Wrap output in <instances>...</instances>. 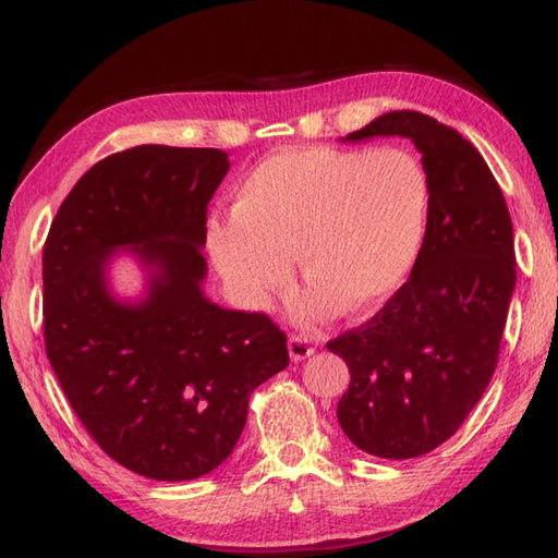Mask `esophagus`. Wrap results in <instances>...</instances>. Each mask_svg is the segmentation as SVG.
<instances>
[{"instance_id": "1", "label": "esophagus", "mask_w": 558, "mask_h": 558, "mask_svg": "<svg viewBox=\"0 0 558 558\" xmlns=\"http://www.w3.org/2000/svg\"><path fill=\"white\" fill-rule=\"evenodd\" d=\"M288 349H290L292 361H304L314 354V344H311L306 338H302V335H292L288 340Z\"/></svg>"}]
</instances>
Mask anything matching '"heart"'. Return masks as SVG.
Returning <instances> with one entry per match:
<instances>
[{
  "mask_svg": "<svg viewBox=\"0 0 558 558\" xmlns=\"http://www.w3.org/2000/svg\"><path fill=\"white\" fill-rule=\"evenodd\" d=\"M430 175L401 147H296L258 161L235 187L232 214L209 223V250L240 300L264 304L302 280L344 314L385 304L416 264Z\"/></svg>",
  "mask_w": 558,
  "mask_h": 558,
  "instance_id": "1",
  "label": "heart"
}]
</instances>
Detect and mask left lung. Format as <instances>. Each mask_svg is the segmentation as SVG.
Returning a JSON list of instances; mask_svg holds the SVG:
<instances>
[{"instance_id":"8db88e82","label":"left lung","mask_w":558,"mask_h":558,"mask_svg":"<svg viewBox=\"0 0 558 558\" xmlns=\"http://www.w3.org/2000/svg\"><path fill=\"white\" fill-rule=\"evenodd\" d=\"M399 135L430 175L425 238L409 280L326 347L349 366L344 435L380 459H413L454 435L497 368L515 288L509 206L489 166L454 128L390 111L344 140Z\"/></svg>"}]
</instances>
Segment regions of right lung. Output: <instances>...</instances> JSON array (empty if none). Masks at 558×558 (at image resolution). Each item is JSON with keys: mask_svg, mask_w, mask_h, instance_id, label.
Listing matches in <instances>:
<instances>
[{"mask_svg": "<svg viewBox=\"0 0 558 558\" xmlns=\"http://www.w3.org/2000/svg\"><path fill=\"white\" fill-rule=\"evenodd\" d=\"M228 154L140 145L97 161L51 220L43 252L45 349L101 451L151 481H194L223 463L250 395L288 368V335L262 311L202 292L206 206ZM135 248L150 294L123 305L108 254Z\"/></svg>", "mask_w": 558, "mask_h": 558, "instance_id": "right-lung-1", "label": "right lung"}]
</instances>
